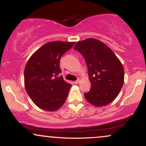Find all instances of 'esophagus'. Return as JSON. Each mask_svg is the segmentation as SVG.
<instances>
[{
    "label": "esophagus",
    "mask_w": 146,
    "mask_h": 146,
    "mask_svg": "<svg viewBox=\"0 0 146 146\" xmlns=\"http://www.w3.org/2000/svg\"><path fill=\"white\" fill-rule=\"evenodd\" d=\"M80 82V80H79V79L78 80H77L76 81L74 82V83L75 84H79Z\"/></svg>",
    "instance_id": "34e87169"
}]
</instances>
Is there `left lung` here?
<instances>
[{"label":"left lung","instance_id":"left-lung-1","mask_svg":"<svg viewBox=\"0 0 146 146\" xmlns=\"http://www.w3.org/2000/svg\"><path fill=\"white\" fill-rule=\"evenodd\" d=\"M74 49L84 56L88 67L91 88L84 94L86 100L97 107L114 101L124 81V69L116 55L95 38L78 42Z\"/></svg>","mask_w":146,"mask_h":146}]
</instances>
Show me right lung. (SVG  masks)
<instances>
[{
    "mask_svg": "<svg viewBox=\"0 0 146 146\" xmlns=\"http://www.w3.org/2000/svg\"><path fill=\"white\" fill-rule=\"evenodd\" d=\"M75 42L54 41L42 46L31 56L25 68L27 93L37 106L55 111L62 106L71 84L64 80L60 60Z\"/></svg>",
    "mask_w": 146,
    "mask_h": 146,
    "instance_id": "add662e5",
    "label": "right lung"
}]
</instances>
